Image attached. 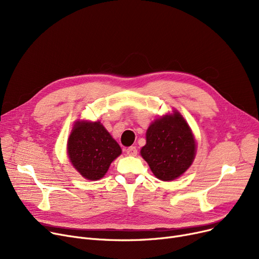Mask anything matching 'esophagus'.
<instances>
[{"label":"esophagus","mask_w":259,"mask_h":259,"mask_svg":"<svg viewBox=\"0 0 259 259\" xmlns=\"http://www.w3.org/2000/svg\"><path fill=\"white\" fill-rule=\"evenodd\" d=\"M126 153L129 156H137L138 155V150L135 147H129L128 149H126Z\"/></svg>","instance_id":"34e87169"}]
</instances>
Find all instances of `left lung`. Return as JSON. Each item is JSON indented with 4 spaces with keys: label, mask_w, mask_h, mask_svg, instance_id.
<instances>
[{
    "label": "left lung",
    "mask_w": 259,
    "mask_h": 259,
    "mask_svg": "<svg viewBox=\"0 0 259 259\" xmlns=\"http://www.w3.org/2000/svg\"><path fill=\"white\" fill-rule=\"evenodd\" d=\"M195 152L191 129L182 114L174 111L149 126L141 155L158 180L169 182L180 178L192 165Z\"/></svg>",
    "instance_id": "left-lung-1"
}]
</instances>
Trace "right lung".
I'll list each match as a JSON object with an SVG mask.
<instances>
[{"instance_id": "right-lung-1", "label": "right lung", "mask_w": 259, "mask_h": 259, "mask_svg": "<svg viewBox=\"0 0 259 259\" xmlns=\"http://www.w3.org/2000/svg\"><path fill=\"white\" fill-rule=\"evenodd\" d=\"M67 153L76 171L89 181L102 179L121 149L101 121H76L67 143Z\"/></svg>"}]
</instances>
